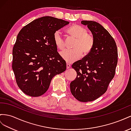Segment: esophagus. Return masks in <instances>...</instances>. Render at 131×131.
I'll list each match as a JSON object with an SVG mask.
<instances>
[{
  "instance_id": "esophagus-1",
  "label": "esophagus",
  "mask_w": 131,
  "mask_h": 131,
  "mask_svg": "<svg viewBox=\"0 0 131 131\" xmlns=\"http://www.w3.org/2000/svg\"><path fill=\"white\" fill-rule=\"evenodd\" d=\"M70 67H71V65L69 64V63H66V68L68 69H69L70 68Z\"/></svg>"
}]
</instances>
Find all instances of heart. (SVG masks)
Segmentation results:
<instances>
[{
  "instance_id": "heart-1",
  "label": "heart",
  "mask_w": 131,
  "mask_h": 131,
  "mask_svg": "<svg viewBox=\"0 0 131 131\" xmlns=\"http://www.w3.org/2000/svg\"><path fill=\"white\" fill-rule=\"evenodd\" d=\"M67 32L76 39L71 50H65L60 53L61 58L69 63H71L80 59L82 55H88L91 53L94 44V38L88 34L87 29L78 24H73L67 29ZM54 42L59 50L65 48V41L60 31H57L53 36Z\"/></svg>"
}]
</instances>
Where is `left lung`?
<instances>
[{
  "label": "left lung",
  "instance_id": "left-lung-1",
  "mask_svg": "<svg viewBox=\"0 0 131 131\" xmlns=\"http://www.w3.org/2000/svg\"><path fill=\"white\" fill-rule=\"evenodd\" d=\"M94 38L91 53L72 65L77 77L70 83V90L81 102H92L104 94L113 79L117 63L115 41L105 28L93 21H82Z\"/></svg>",
  "mask_w": 131,
  "mask_h": 131
}]
</instances>
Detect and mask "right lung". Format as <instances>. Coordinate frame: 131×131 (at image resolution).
<instances>
[{"mask_svg": "<svg viewBox=\"0 0 131 131\" xmlns=\"http://www.w3.org/2000/svg\"><path fill=\"white\" fill-rule=\"evenodd\" d=\"M69 24L44 16L26 25L18 33L13 47L12 68L17 85L26 95L44 94L52 78L66 70V62L57 51L53 36Z\"/></svg>", "mask_w": 131, "mask_h": 131, "instance_id": "right-lung-1", "label": "right lung"}]
</instances>
